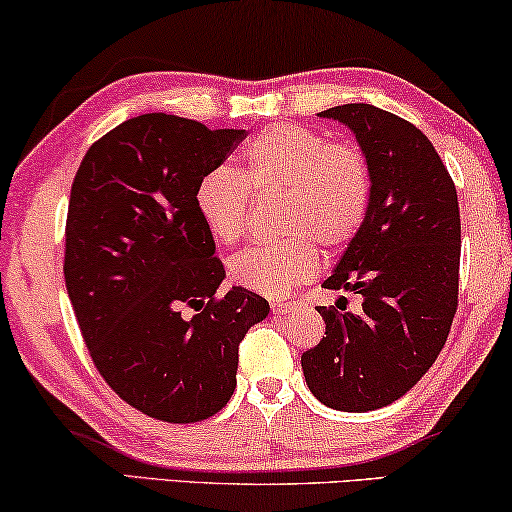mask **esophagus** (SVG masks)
Wrapping results in <instances>:
<instances>
[{
    "instance_id": "1",
    "label": "esophagus",
    "mask_w": 512,
    "mask_h": 512,
    "mask_svg": "<svg viewBox=\"0 0 512 512\" xmlns=\"http://www.w3.org/2000/svg\"><path fill=\"white\" fill-rule=\"evenodd\" d=\"M300 303H272V314H286V312H296Z\"/></svg>"
}]
</instances>
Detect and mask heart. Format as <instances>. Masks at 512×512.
<instances>
[{"label": "heart", "instance_id": "obj_1", "mask_svg": "<svg viewBox=\"0 0 512 512\" xmlns=\"http://www.w3.org/2000/svg\"><path fill=\"white\" fill-rule=\"evenodd\" d=\"M373 174L352 142H331L303 125H272L244 146L240 172L221 165L202 174L193 202L214 242L230 247L244 235L251 195L279 198L277 233L230 261V279L263 296H282L310 279L319 251H338L359 235L368 216Z\"/></svg>", "mask_w": 512, "mask_h": 512}]
</instances>
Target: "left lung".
<instances>
[{"mask_svg": "<svg viewBox=\"0 0 512 512\" xmlns=\"http://www.w3.org/2000/svg\"><path fill=\"white\" fill-rule=\"evenodd\" d=\"M349 125L373 174L368 216L324 289L361 293L359 312L319 305L326 338L303 354L328 408L377 410L415 387L443 349L459 305L457 188L429 137L373 104L321 111Z\"/></svg>", "mask_w": 512, "mask_h": 512, "instance_id": "left-lung-1", "label": "left lung"}]
</instances>
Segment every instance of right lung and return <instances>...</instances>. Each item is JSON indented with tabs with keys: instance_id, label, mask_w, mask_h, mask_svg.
Returning a JSON list of instances; mask_svg holds the SVG:
<instances>
[{
	"instance_id": "1",
	"label": "right lung",
	"mask_w": 512,
	"mask_h": 512,
	"mask_svg": "<svg viewBox=\"0 0 512 512\" xmlns=\"http://www.w3.org/2000/svg\"><path fill=\"white\" fill-rule=\"evenodd\" d=\"M244 137L142 114L97 139L76 170L62 268L83 342L104 382L160 422L216 415L235 391L242 338L270 312L242 286L216 293L226 270L193 202L202 174Z\"/></svg>"
}]
</instances>
